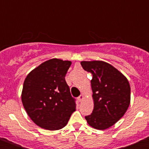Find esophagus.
I'll return each instance as SVG.
<instances>
[{"label":"esophagus","mask_w":149,"mask_h":149,"mask_svg":"<svg viewBox=\"0 0 149 149\" xmlns=\"http://www.w3.org/2000/svg\"><path fill=\"white\" fill-rule=\"evenodd\" d=\"M77 99H78V101H80V102H81V101H83V99H84V95H81L77 98Z\"/></svg>","instance_id":"34e87169"}]
</instances>
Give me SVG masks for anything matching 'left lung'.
Wrapping results in <instances>:
<instances>
[{"mask_svg":"<svg viewBox=\"0 0 149 149\" xmlns=\"http://www.w3.org/2000/svg\"><path fill=\"white\" fill-rule=\"evenodd\" d=\"M83 68L93 75L94 109L85 116L89 125L104 130L113 125L125 113L131 101V87L125 76L103 61H83Z\"/></svg>","mask_w":149,"mask_h":149,"instance_id":"1","label":"left lung"}]
</instances>
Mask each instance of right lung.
<instances>
[{
	"mask_svg": "<svg viewBox=\"0 0 149 149\" xmlns=\"http://www.w3.org/2000/svg\"><path fill=\"white\" fill-rule=\"evenodd\" d=\"M70 61L51 59L30 72L24 82L23 106L30 118L42 128H63L75 111V98L65 80Z\"/></svg>",
	"mask_w": 149,
	"mask_h": 149,
	"instance_id": "obj_1",
	"label": "right lung"
}]
</instances>
